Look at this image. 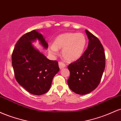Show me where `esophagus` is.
<instances>
[{"label": "esophagus", "mask_w": 121, "mask_h": 121, "mask_svg": "<svg viewBox=\"0 0 121 121\" xmlns=\"http://www.w3.org/2000/svg\"><path fill=\"white\" fill-rule=\"evenodd\" d=\"M59 68L60 69H62L63 68H64L65 67V64L64 63H63L62 62H59Z\"/></svg>", "instance_id": "obj_1"}]
</instances>
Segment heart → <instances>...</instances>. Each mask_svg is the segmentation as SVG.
Masks as SVG:
<instances>
[{"label":"heart","mask_w":121,"mask_h":121,"mask_svg":"<svg viewBox=\"0 0 121 121\" xmlns=\"http://www.w3.org/2000/svg\"><path fill=\"white\" fill-rule=\"evenodd\" d=\"M87 45L85 35L82 33L66 32L58 36L54 44L49 46V51L56 55L58 49H62V56L67 61H74L82 56Z\"/></svg>","instance_id":"1"}]
</instances>
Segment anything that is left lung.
<instances>
[{
	"label": "left lung",
	"instance_id": "obj_1",
	"mask_svg": "<svg viewBox=\"0 0 121 121\" xmlns=\"http://www.w3.org/2000/svg\"><path fill=\"white\" fill-rule=\"evenodd\" d=\"M89 39L87 48L80 59L68 66L69 88L75 93H89L98 86L105 68V55L99 39L85 30Z\"/></svg>",
	"mask_w": 121,
	"mask_h": 121
}]
</instances>
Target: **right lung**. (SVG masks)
<instances>
[{
    "mask_svg": "<svg viewBox=\"0 0 121 121\" xmlns=\"http://www.w3.org/2000/svg\"><path fill=\"white\" fill-rule=\"evenodd\" d=\"M37 39L44 48H48L42 35L32 30L16 43L12 54V64L17 82L30 93L41 95L49 91L60 69L57 61L48 59L33 46L32 43Z\"/></svg>",
    "mask_w": 121,
    "mask_h": 121,
    "instance_id": "1",
    "label": "right lung"
}]
</instances>
